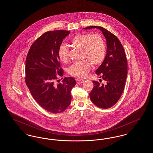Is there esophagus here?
<instances>
[{"label":"esophagus","instance_id":"obj_1","mask_svg":"<svg viewBox=\"0 0 153 153\" xmlns=\"http://www.w3.org/2000/svg\"><path fill=\"white\" fill-rule=\"evenodd\" d=\"M84 82V79H79L77 80V84H82Z\"/></svg>","mask_w":153,"mask_h":153}]
</instances>
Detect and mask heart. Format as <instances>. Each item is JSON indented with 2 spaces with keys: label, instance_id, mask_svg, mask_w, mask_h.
<instances>
[{
  "label": "heart",
  "instance_id": "1",
  "mask_svg": "<svg viewBox=\"0 0 153 153\" xmlns=\"http://www.w3.org/2000/svg\"><path fill=\"white\" fill-rule=\"evenodd\" d=\"M74 47L82 49V57L87 61L76 62L68 68V72L77 77H83L91 68L89 62L93 66L100 64L104 60L106 54V45L103 37L100 35L78 34L71 40ZM60 60L67 62L69 58V49L65 45H61L58 51Z\"/></svg>",
  "mask_w": 153,
  "mask_h": 153
}]
</instances>
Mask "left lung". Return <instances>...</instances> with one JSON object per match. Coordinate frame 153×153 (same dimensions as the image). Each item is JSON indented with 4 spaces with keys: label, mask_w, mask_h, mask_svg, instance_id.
Instances as JSON below:
<instances>
[{
    "label": "left lung",
    "mask_w": 153,
    "mask_h": 153,
    "mask_svg": "<svg viewBox=\"0 0 153 153\" xmlns=\"http://www.w3.org/2000/svg\"><path fill=\"white\" fill-rule=\"evenodd\" d=\"M92 28L101 31L106 40V54L102 63L96 71V74L101 76L106 84H101L93 81L94 87L89 96L97 107L108 109L116 104L124 89L128 74L126 57L120 41L107 30L98 26H90L82 30Z\"/></svg>",
    "instance_id": "obj_1"
}]
</instances>
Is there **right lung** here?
Returning a JSON list of instances; mask_svg holds the SVG:
<instances>
[{"label": "right lung", "instance_id": "obj_1", "mask_svg": "<svg viewBox=\"0 0 153 153\" xmlns=\"http://www.w3.org/2000/svg\"><path fill=\"white\" fill-rule=\"evenodd\" d=\"M68 31L47 32L31 45L25 61V82L32 96L43 108L52 113L65 110L72 100L71 90L76 82L71 77L58 83L62 76L59 48Z\"/></svg>", "mask_w": 153, "mask_h": 153}]
</instances>
